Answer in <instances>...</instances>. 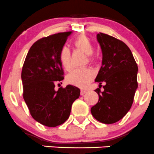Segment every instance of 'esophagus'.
<instances>
[{"label": "esophagus", "mask_w": 154, "mask_h": 154, "mask_svg": "<svg viewBox=\"0 0 154 154\" xmlns=\"http://www.w3.org/2000/svg\"><path fill=\"white\" fill-rule=\"evenodd\" d=\"M86 93V91H85V90H81V91H80V94H81V95H84Z\"/></svg>", "instance_id": "34e87169"}]
</instances>
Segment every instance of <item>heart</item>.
Instances as JSON below:
<instances>
[{
  "mask_svg": "<svg viewBox=\"0 0 154 154\" xmlns=\"http://www.w3.org/2000/svg\"><path fill=\"white\" fill-rule=\"evenodd\" d=\"M74 45L80 51H83L85 54L90 56L94 53V48L88 38L84 35L77 37L74 42ZM59 58L63 67L67 71H69L72 67L71 60V52L67 47H63L60 51ZM94 77V72L89 68L83 69H74L70 72L66 77V80L68 83L80 88H86L91 83Z\"/></svg>",
  "mask_w": 154,
  "mask_h": 154,
  "instance_id": "obj_1",
  "label": "heart"
}]
</instances>
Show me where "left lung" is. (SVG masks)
<instances>
[{
    "label": "left lung",
    "mask_w": 154,
    "mask_h": 154,
    "mask_svg": "<svg viewBox=\"0 0 154 154\" xmlns=\"http://www.w3.org/2000/svg\"><path fill=\"white\" fill-rule=\"evenodd\" d=\"M97 39L102 51V65L95 78L101 86L95 90L98 102L91 108L93 117L103 124L119 122L128 112L138 88V66L133 54L121 40L100 32ZM100 87V86H99Z\"/></svg>",
    "instance_id": "obj_1"
}]
</instances>
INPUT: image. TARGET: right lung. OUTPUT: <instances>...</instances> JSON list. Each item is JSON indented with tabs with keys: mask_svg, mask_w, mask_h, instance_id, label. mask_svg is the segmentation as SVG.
Returning a JSON list of instances; mask_svg holds the SVG:
<instances>
[{
	"mask_svg": "<svg viewBox=\"0 0 154 154\" xmlns=\"http://www.w3.org/2000/svg\"><path fill=\"white\" fill-rule=\"evenodd\" d=\"M71 32H59L40 38L29 48L21 71L23 97L32 117L47 127L64 123L71 106L80 96L77 87L68 85L54 89L64 79L59 54Z\"/></svg>",
	"mask_w": 154,
	"mask_h": 154,
	"instance_id": "right-lung-1",
	"label": "right lung"
}]
</instances>
